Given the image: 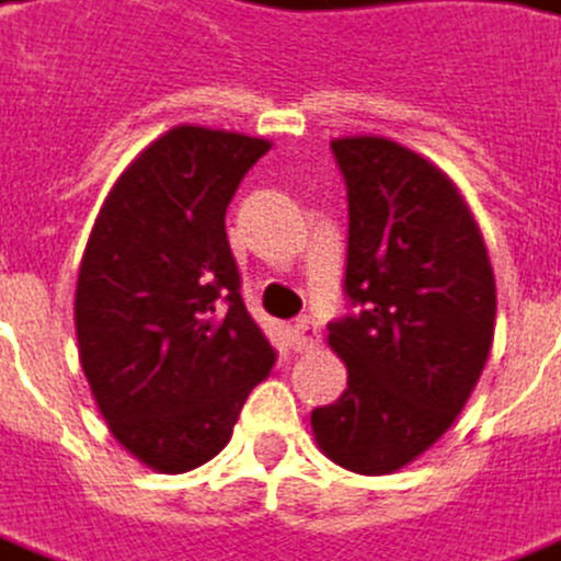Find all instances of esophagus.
<instances>
[{"label":"esophagus","instance_id":"1","mask_svg":"<svg viewBox=\"0 0 561 561\" xmlns=\"http://www.w3.org/2000/svg\"><path fill=\"white\" fill-rule=\"evenodd\" d=\"M293 332H296V347L299 351H308V347H314L320 342V327L314 318H299Z\"/></svg>","mask_w":561,"mask_h":561}]
</instances>
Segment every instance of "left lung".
Instances as JSON below:
<instances>
[{"mask_svg":"<svg viewBox=\"0 0 561 561\" xmlns=\"http://www.w3.org/2000/svg\"><path fill=\"white\" fill-rule=\"evenodd\" d=\"M347 188L345 296L330 347L347 388L311 412L323 455L391 473L451 427L494 335V274L465 198L443 170L381 137L332 140Z\"/></svg>","mask_w":561,"mask_h":561,"instance_id":"8db88e82","label":"left lung"}]
</instances>
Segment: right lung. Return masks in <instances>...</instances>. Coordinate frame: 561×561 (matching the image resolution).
<instances>
[{
    "instance_id": "1",
    "label": "right lung",
    "mask_w": 561,
    "mask_h": 561,
    "mask_svg": "<svg viewBox=\"0 0 561 561\" xmlns=\"http://www.w3.org/2000/svg\"><path fill=\"white\" fill-rule=\"evenodd\" d=\"M268 140L173 127L118 176L76 287L79 360L112 436L161 473L226 449L274 347L241 299L226 210Z\"/></svg>"
}]
</instances>
